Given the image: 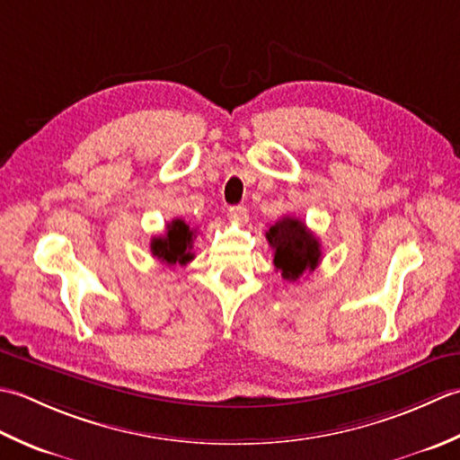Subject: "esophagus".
<instances>
[{"label":"esophagus","instance_id":"esophagus-1","mask_svg":"<svg viewBox=\"0 0 460 460\" xmlns=\"http://www.w3.org/2000/svg\"><path fill=\"white\" fill-rule=\"evenodd\" d=\"M228 217H230L234 222H238V224L248 222V208H246V206H242V204L230 206V208H228Z\"/></svg>","mask_w":460,"mask_h":460}]
</instances>
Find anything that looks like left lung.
Wrapping results in <instances>:
<instances>
[{
	"label": "left lung",
	"mask_w": 460,
	"mask_h": 460,
	"mask_svg": "<svg viewBox=\"0 0 460 460\" xmlns=\"http://www.w3.org/2000/svg\"><path fill=\"white\" fill-rule=\"evenodd\" d=\"M266 238L274 250L276 271L288 282H296L320 264L322 243L299 218H279L276 224H271Z\"/></svg>",
	"instance_id": "left-lung-1"
}]
</instances>
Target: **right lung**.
Wrapping results in <instances>:
<instances>
[{"mask_svg": "<svg viewBox=\"0 0 460 460\" xmlns=\"http://www.w3.org/2000/svg\"><path fill=\"white\" fill-rule=\"evenodd\" d=\"M196 238V230L190 228L184 220L176 218L166 224V232L163 236H155L151 240V252L156 260L168 266H186L194 258L192 242Z\"/></svg>", "mask_w": 460, "mask_h": 460, "instance_id": "obj_1", "label": "right lung"}]
</instances>
